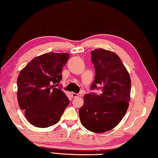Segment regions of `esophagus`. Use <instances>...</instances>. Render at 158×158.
<instances>
[{
	"label": "esophagus",
	"mask_w": 158,
	"mask_h": 158,
	"mask_svg": "<svg viewBox=\"0 0 158 158\" xmlns=\"http://www.w3.org/2000/svg\"><path fill=\"white\" fill-rule=\"evenodd\" d=\"M71 94H72V98H77V97H78V96H79V94H75V93H72Z\"/></svg>",
	"instance_id": "esophagus-1"
}]
</instances>
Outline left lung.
<instances>
[{
    "mask_svg": "<svg viewBox=\"0 0 158 158\" xmlns=\"http://www.w3.org/2000/svg\"><path fill=\"white\" fill-rule=\"evenodd\" d=\"M91 53L96 72L91 89H101V92L86 94L79 113L84 128L100 133L115 128L126 114L131 81L116 54L104 49H96Z\"/></svg>",
    "mask_w": 158,
    "mask_h": 158,
    "instance_id": "obj_1",
    "label": "left lung"
}]
</instances>
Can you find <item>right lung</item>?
I'll return each mask as SVG.
<instances>
[{
  "mask_svg": "<svg viewBox=\"0 0 158 158\" xmlns=\"http://www.w3.org/2000/svg\"><path fill=\"white\" fill-rule=\"evenodd\" d=\"M69 57L67 53H45L32 59L19 74L18 104L33 126L48 128L56 124L69 105L66 94L56 88Z\"/></svg>",
  "mask_w": 158,
  "mask_h": 158,
  "instance_id": "add662e5",
  "label": "right lung"
}]
</instances>
